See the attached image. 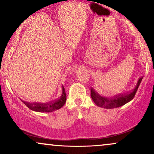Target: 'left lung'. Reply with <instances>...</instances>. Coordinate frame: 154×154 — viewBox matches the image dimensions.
<instances>
[{
    "label": "left lung",
    "mask_w": 154,
    "mask_h": 154,
    "mask_svg": "<svg viewBox=\"0 0 154 154\" xmlns=\"http://www.w3.org/2000/svg\"><path fill=\"white\" fill-rule=\"evenodd\" d=\"M142 79L143 77H141L138 79L135 88L131 92L127 93V94H120L116 95V96L112 97V98H106V97L101 96L92 88L91 89V98L98 106L104 108V109H114V108L122 106L125 105V104H126L133 99L136 92L138 89L140 84L142 81Z\"/></svg>",
    "instance_id": "obj_1"
}]
</instances>
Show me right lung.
<instances>
[{"label": "right lung", "mask_w": 154, "mask_h": 154, "mask_svg": "<svg viewBox=\"0 0 154 154\" xmlns=\"http://www.w3.org/2000/svg\"><path fill=\"white\" fill-rule=\"evenodd\" d=\"M66 100V94L65 92L64 88L62 86V94H61L60 98L56 99V100L49 103H28L26 101L22 102L31 110L35 111H38V112H52V111L58 110L61 109V107L64 105Z\"/></svg>", "instance_id": "obj_1"}]
</instances>
